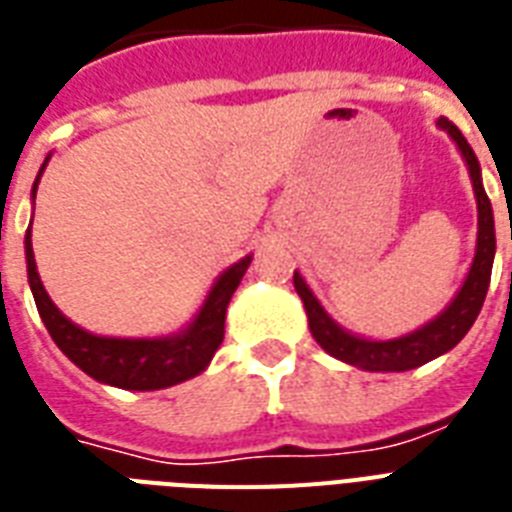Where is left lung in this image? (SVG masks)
<instances>
[{"label":"left lung","instance_id":"8db88e82","mask_svg":"<svg viewBox=\"0 0 512 512\" xmlns=\"http://www.w3.org/2000/svg\"><path fill=\"white\" fill-rule=\"evenodd\" d=\"M436 124L455 140L457 150L463 153L478 203L476 256H473L468 277H465L463 288L457 290V296L452 298V304L436 320L425 322L423 327L412 330V333L391 338V341H370V338H362V335L343 330L322 309V304L317 301L312 290H309L304 277L293 272V285H296V293L304 301L306 317H309V330H312L314 341L320 343L330 357L341 359L346 365L359 367V370L404 372L415 370V367L425 365V362H431V359L441 357V354H447L449 349H455L457 343L463 341L470 325L476 322L481 306H484L489 280H492L494 248H497L492 203H489L484 185H481V166H478L476 153H473V147L463 137V132L449 118H439Z\"/></svg>","mask_w":512,"mask_h":512}]
</instances>
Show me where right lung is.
<instances>
[{
	"label": "right lung",
	"instance_id": "right-lung-1",
	"mask_svg": "<svg viewBox=\"0 0 512 512\" xmlns=\"http://www.w3.org/2000/svg\"><path fill=\"white\" fill-rule=\"evenodd\" d=\"M47 161L36 174L34 190H31L34 198ZM26 264L28 285L34 293L39 317L52 335V341L57 343V349L63 351L73 365L81 367L89 378L108 383V386L126 388V391H158V388L177 386L182 380L195 378L206 370L224 341V314H227L232 293L251 264V256H245L219 275L200 312L195 314V320L182 333L163 335V338H105V335L87 333L84 327L73 325L52 304V298L42 285V277L36 272L31 230L26 232Z\"/></svg>",
	"mask_w": 512,
	"mask_h": 512
}]
</instances>
